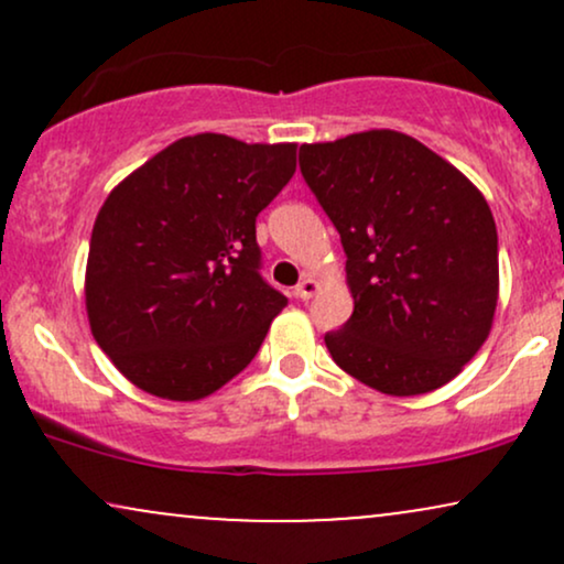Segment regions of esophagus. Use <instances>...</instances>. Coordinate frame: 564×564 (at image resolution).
I'll list each match as a JSON object with an SVG mask.
<instances>
[{
	"instance_id": "1",
	"label": "esophagus",
	"mask_w": 564,
	"mask_h": 564,
	"mask_svg": "<svg viewBox=\"0 0 564 564\" xmlns=\"http://www.w3.org/2000/svg\"><path fill=\"white\" fill-rule=\"evenodd\" d=\"M321 289V283L315 281V278H304V281L296 283L294 294L300 296V300H310V296H315V291Z\"/></svg>"
}]
</instances>
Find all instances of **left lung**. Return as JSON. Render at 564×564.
<instances>
[{
	"instance_id": "left-lung-1",
	"label": "left lung",
	"mask_w": 564,
	"mask_h": 564,
	"mask_svg": "<svg viewBox=\"0 0 564 564\" xmlns=\"http://www.w3.org/2000/svg\"><path fill=\"white\" fill-rule=\"evenodd\" d=\"M300 170L347 254L355 310L326 334L334 364L394 398L448 384L494 326L498 236L488 200L394 129L302 145Z\"/></svg>"
}]
</instances>
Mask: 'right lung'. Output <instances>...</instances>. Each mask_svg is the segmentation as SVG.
I'll return each instance as SVG.
<instances>
[{
    "label": "right lung",
    "mask_w": 564,
    "mask_h": 564,
    "mask_svg": "<svg viewBox=\"0 0 564 564\" xmlns=\"http://www.w3.org/2000/svg\"><path fill=\"white\" fill-rule=\"evenodd\" d=\"M296 170L294 142L193 134L113 187L84 278L89 328L140 390L200 400L254 360L289 300L260 275L257 215Z\"/></svg>",
    "instance_id": "add662e5"
}]
</instances>
